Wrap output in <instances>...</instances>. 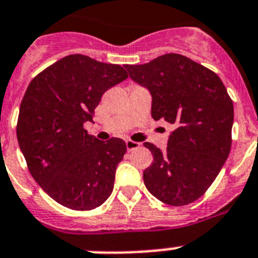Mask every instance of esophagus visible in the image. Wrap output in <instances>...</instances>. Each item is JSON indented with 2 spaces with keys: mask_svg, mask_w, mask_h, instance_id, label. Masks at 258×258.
Wrapping results in <instances>:
<instances>
[{
  "mask_svg": "<svg viewBox=\"0 0 258 258\" xmlns=\"http://www.w3.org/2000/svg\"><path fill=\"white\" fill-rule=\"evenodd\" d=\"M125 147H127V150L128 151H133V150H136V148L140 147V144L138 143V142H134V140H125Z\"/></svg>",
  "mask_w": 258,
  "mask_h": 258,
  "instance_id": "obj_1",
  "label": "esophagus"
}]
</instances>
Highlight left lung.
Masks as SVG:
<instances>
[{
	"mask_svg": "<svg viewBox=\"0 0 258 258\" xmlns=\"http://www.w3.org/2000/svg\"><path fill=\"white\" fill-rule=\"evenodd\" d=\"M124 68L150 90L152 118L175 127L164 152L144 143L154 156L143 172L144 184L164 204H190L211 187L231 151V96L216 73L180 54Z\"/></svg>",
	"mask_w": 258,
	"mask_h": 258,
	"instance_id": "obj_1",
	"label": "left lung"
}]
</instances>
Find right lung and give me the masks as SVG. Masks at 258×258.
Returning <instances> with one entry per match:
<instances>
[{
    "instance_id": "right-lung-1",
    "label": "right lung",
    "mask_w": 258,
    "mask_h": 258,
    "mask_svg": "<svg viewBox=\"0 0 258 258\" xmlns=\"http://www.w3.org/2000/svg\"><path fill=\"white\" fill-rule=\"evenodd\" d=\"M127 77L119 64L73 54L27 86L17 122L18 144L31 176L66 208L94 209L114 189L125 143L119 138L100 142L83 124L93 122L102 95Z\"/></svg>"
}]
</instances>
